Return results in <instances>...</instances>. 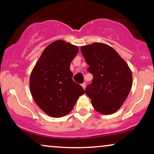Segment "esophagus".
<instances>
[{"mask_svg":"<svg viewBox=\"0 0 154 154\" xmlns=\"http://www.w3.org/2000/svg\"><path fill=\"white\" fill-rule=\"evenodd\" d=\"M81 86H82V87H83V89L85 90V86H86V84H85V83H82V84H81Z\"/></svg>","mask_w":154,"mask_h":154,"instance_id":"1","label":"esophagus"}]
</instances>
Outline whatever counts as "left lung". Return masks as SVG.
Returning <instances> with one entry per match:
<instances>
[{"instance_id":"1","label":"left lung","mask_w":154,"mask_h":154,"mask_svg":"<svg viewBox=\"0 0 154 154\" xmlns=\"http://www.w3.org/2000/svg\"><path fill=\"white\" fill-rule=\"evenodd\" d=\"M81 51L93 75L85 93L92 106L104 115L115 113L127 99L132 85L130 67L118 52L109 45L94 43L82 46Z\"/></svg>"}]
</instances>
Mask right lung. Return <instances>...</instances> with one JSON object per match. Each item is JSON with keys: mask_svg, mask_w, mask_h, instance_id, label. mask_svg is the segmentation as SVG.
<instances>
[{"mask_svg": "<svg viewBox=\"0 0 154 154\" xmlns=\"http://www.w3.org/2000/svg\"><path fill=\"white\" fill-rule=\"evenodd\" d=\"M79 52L76 45L57 40L42 52L29 80L31 95L46 114L53 118L70 113L83 88L72 80L70 64Z\"/></svg>", "mask_w": 154, "mask_h": 154, "instance_id": "1", "label": "right lung"}]
</instances>
